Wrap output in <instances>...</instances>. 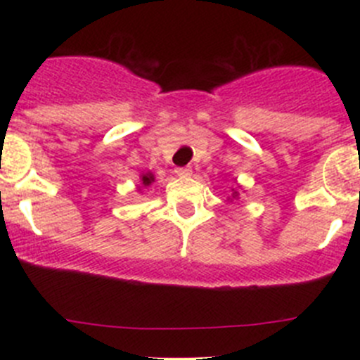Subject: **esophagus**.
<instances>
[{"label": "esophagus", "instance_id": "esophagus-1", "mask_svg": "<svg viewBox=\"0 0 360 360\" xmlns=\"http://www.w3.org/2000/svg\"><path fill=\"white\" fill-rule=\"evenodd\" d=\"M176 174H177V176H179V177H188V176H191V167H177Z\"/></svg>", "mask_w": 360, "mask_h": 360}]
</instances>
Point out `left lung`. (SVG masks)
<instances>
[{
    "instance_id": "1",
    "label": "left lung",
    "mask_w": 360,
    "mask_h": 360,
    "mask_svg": "<svg viewBox=\"0 0 360 360\" xmlns=\"http://www.w3.org/2000/svg\"><path fill=\"white\" fill-rule=\"evenodd\" d=\"M235 195H237V191H235Z\"/></svg>"
}]
</instances>
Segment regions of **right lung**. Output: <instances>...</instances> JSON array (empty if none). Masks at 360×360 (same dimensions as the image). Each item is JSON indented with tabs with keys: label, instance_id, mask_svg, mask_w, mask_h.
<instances>
[{
	"label": "right lung",
	"instance_id": "right-lung-1",
	"mask_svg": "<svg viewBox=\"0 0 360 360\" xmlns=\"http://www.w3.org/2000/svg\"><path fill=\"white\" fill-rule=\"evenodd\" d=\"M151 181H153V174H144V176H143V184H144V186H148V184H150Z\"/></svg>",
	"mask_w": 360,
	"mask_h": 360
}]
</instances>
